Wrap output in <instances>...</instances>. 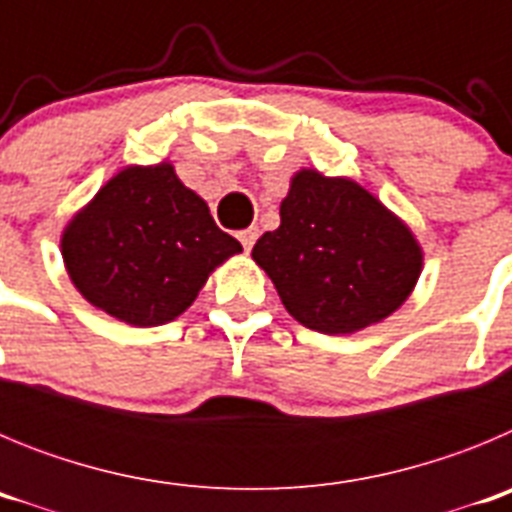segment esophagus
I'll use <instances>...</instances> for the list:
<instances>
[{
	"label": "esophagus",
	"instance_id": "esophagus-1",
	"mask_svg": "<svg viewBox=\"0 0 512 512\" xmlns=\"http://www.w3.org/2000/svg\"><path fill=\"white\" fill-rule=\"evenodd\" d=\"M238 238H241L243 248H246V251H251L253 243H256V238H259V228H246V230H241V233H238Z\"/></svg>",
	"mask_w": 512,
	"mask_h": 512
}]
</instances>
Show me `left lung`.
Masks as SVG:
<instances>
[{
	"label": "left lung",
	"instance_id": "1",
	"mask_svg": "<svg viewBox=\"0 0 512 512\" xmlns=\"http://www.w3.org/2000/svg\"><path fill=\"white\" fill-rule=\"evenodd\" d=\"M282 225L253 246V261L305 328L328 336L379 323L420 277L413 233L351 179L300 171L284 197Z\"/></svg>",
	"mask_w": 512,
	"mask_h": 512
}]
</instances>
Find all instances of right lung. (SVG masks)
Here are the masks:
<instances>
[{
    "label": "right lung",
    "mask_w": 512,
    "mask_h": 512,
    "mask_svg": "<svg viewBox=\"0 0 512 512\" xmlns=\"http://www.w3.org/2000/svg\"><path fill=\"white\" fill-rule=\"evenodd\" d=\"M71 282L122 323L153 328L182 315L207 274L241 243L169 164L130 166L104 184L61 241Z\"/></svg>",
    "instance_id": "1"
}]
</instances>
